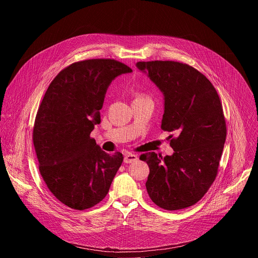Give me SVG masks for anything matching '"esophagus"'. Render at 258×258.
Segmentation results:
<instances>
[{
    "label": "esophagus",
    "instance_id": "obj_1",
    "mask_svg": "<svg viewBox=\"0 0 258 258\" xmlns=\"http://www.w3.org/2000/svg\"><path fill=\"white\" fill-rule=\"evenodd\" d=\"M138 160V156L135 155V154H131V153H127L124 155V163H133V162H136Z\"/></svg>",
    "mask_w": 258,
    "mask_h": 258
}]
</instances>
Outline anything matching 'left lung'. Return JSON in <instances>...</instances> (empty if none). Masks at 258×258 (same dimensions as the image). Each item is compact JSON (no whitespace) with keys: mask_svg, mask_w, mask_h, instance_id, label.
<instances>
[{"mask_svg":"<svg viewBox=\"0 0 258 258\" xmlns=\"http://www.w3.org/2000/svg\"><path fill=\"white\" fill-rule=\"evenodd\" d=\"M163 94L161 128L168 138L172 155L155 152L141 155L149 165L146 189L151 200L166 210L197 203L217 174L227 128L217 92L197 69L174 61L137 62ZM175 134L176 138H172Z\"/></svg>","mask_w":258,"mask_h":258,"instance_id":"8db88e82","label":"left lung"}]
</instances>
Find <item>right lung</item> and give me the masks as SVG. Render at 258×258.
<instances>
[{
	"instance_id": "add662e5",
	"label": "right lung",
	"mask_w": 258,
	"mask_h": 258,
	"mask_svg": "<svg viewBox=\"0 0 258 258\" xmlns=\"http://www.w3.org/2000/svg\"><path fill=\"white\" fill-rule=\"evenodd\" d=\"M133 70L113 59L72 63L50 84L36 113L33 145L51 193L66 206L85 210L102 201L120 167V152H104L90 137L101 122L108 87Z\"/></svg>"
}]
</instances>
